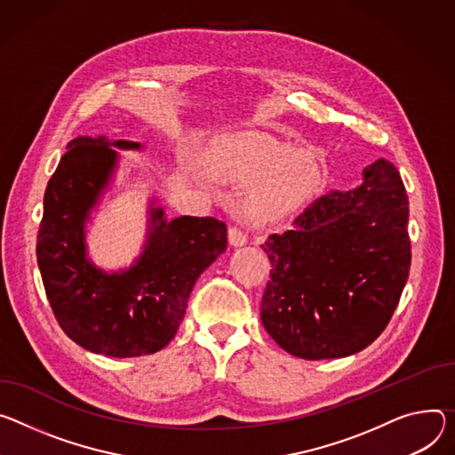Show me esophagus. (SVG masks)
<instances>
[{
  "mask_svg": "<svg viewBox=\"0 0 455 455\" xmlns=\"http://www.w3.org/2000/svg\"><path fill=\"white\" fill-rule=\"evenodd\" d=\"M246 239H249V235H246V232H243L239 227H230L228 228V241H230V244L241 246V244L246 243Z\"/></svg>",
  "mask_w": 455,
  "mask_h": 455,
  "instance_id": "esophagus-1",
  "label": "esophagus"
}]
</instances>
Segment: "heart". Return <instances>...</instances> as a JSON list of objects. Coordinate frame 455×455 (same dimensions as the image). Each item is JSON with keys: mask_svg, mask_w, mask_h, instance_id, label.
<instances>
[{"mask_svg": "<svg viewBox=\"0 0 455 455\" xmlns=\"http://www.w3.org/2000/svg\"><path fill=\"white\" fill-rule=\"evenodd\" d=\"M209 164L221 180L254 183L243 199V211L256 223L275 221L298 211L315 194L321 180L310 156L259 136L220 143L211 152Z\"/></svg>", "mask_w": 455, "mask_h": 455, "instance_id": "1", "label": "heart"}]
</instances>
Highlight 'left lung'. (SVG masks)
<instances>
[{"mask_svg":"<svg viewBox=\"0 0 455 455\" xmlns=\"http://www.w3.org/2000/svg\"><path fill=\"white\" fill-rule=\"evenodd\" d=\"M355 190L314 199L261 246L272 270L261 321L301 359L345 357L387 328L410 270L408 196L394 164L378 159Z\"/></svg>","mask_w":455,"mask_h":455,"instance_id":"8db88e82","label":"left lung"}]
</instances>
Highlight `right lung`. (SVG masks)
<instances>
[{"instance_id":"obj_1","label":"right lung","mask_w":455,"mask_h":455,"mask_svg":"<svg viewBox=\"0 0 455 455\" xmlns=\"http://www.w3.org/2000/svg\"><path fill=\"white\" fill-rule=\"evenodd\" d=\"M117 148L134 141L79 136L68 143L44 201L37 265L63 332L79 347L108 357L148 355L167 347L183 321L201 272L227 249V225L216 218L163 220L141 259L127 272L105 274L85 259L84 223L114 169Z\"/></svg>"}]
</instances>
